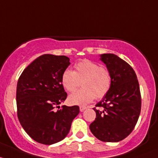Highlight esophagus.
<instances>
[{"mask_svg": "<svg viewBox=\"0 0 158 158\" xmlns=\"http://www.w3.org/2000/svg\"><path fill=\"white\" fill-rule=\"evenodd\" d=\"M86 109H87V107L86 106H80V111L81 112H83L84 110H85Z\"/></svg>", "mask_w": 158, "mask_h": 158, "instance_id": "1", "label": "esophagus"}]
</instances>
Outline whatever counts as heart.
Wrapping results in <instances>:
<instances>
[{
  "mask_svg": "<svg viewBox=\"0 0 158 158\" xmlns=\"http://www.w3.org/2000/svg\"><path fill=\"white\" fill-rule=\"evenodd\" d=\"M61 84L70 93L82 85V89L71 94L68 100L74 105H85L94 99L100 100L109 93L112 86L110 70L90 60H83L74 65V71L66 69L61 75Z\"/></svg>",
  "mask_w": 158,
  "mask_h": 158,
  "instance_id": "1",
  "label": "heart"
}]
</instances>
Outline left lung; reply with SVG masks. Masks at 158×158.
Segmentation results:
<instances>
[{
    "label": "left lung",
    "instance_id": "obj_1",
    "mask_svg": "<svg viewBox=\"0 0 158 158\" xmlns=\"http://www.w3.org/2000/svg\"><path fill=\"white\" fill-rule=\"evenodd\" d=\"M101 60L110 70L112 86L103 100L93 108L96 118L91 132L104 142H117L133 131L141 113L139 81L133 68L114 54H103Z\"/></svg>",
    "mask_w": 158,
    "mask_h": 158
}]
</instances>
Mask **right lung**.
Instances as JSON below:
<instances>
[{"mask_svg":"<svg viewBox=\"0 0 158 158\" xmlns=\"http://www.w3.org/2000/svg\"><path fill=\"white\" fill-rule=\"evenodd\" d=\"M69 60L64 55H41L24 69L18 79V119L26 132L40 144L48 145L64 139L80 112L78 106H62L55 110L67 98L61 80Z\"/></svg>","mask_w":158,"mask_h":158,"instance_id":"right-lung-1","label":"right lung"}]
</instances>
